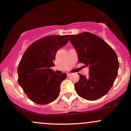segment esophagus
<instances>
[{
    "label": "esophagus",
    "mask_w": 131,
    "mask_h": 131,
    "mask_svg": "<svg viewBox=\"0 0 131 131\" xmlns=\"http://www.w3.org/2000/svg\"><path fill=\"white\" fill-rule=\"evenodd\" d=\"M71 74L70 73H67V76H70Z\"/></svg>",
    "instance_id": "obj_1"
}]
</instances>
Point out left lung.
Here are the masks:
<instances>
[{
	"mask_svg": "<svg viewBox=\"0 0 131 131\" xmlns=\"http://www.w3.org/2000/svg\"><path fill=\"white\" fill-rule=\"evenodd\" d=\"M69 40L77 51L79 62L89 67L88 77L79 74L75 90L85 100H98L107 94L118 75L116 53L105 40L91 32L71 35Z\"/></svg>",
	"mask_w": 131,
	"mask_h": 131,
	"instance_id": "1",
	"label": "left lung"
}]
</instances>
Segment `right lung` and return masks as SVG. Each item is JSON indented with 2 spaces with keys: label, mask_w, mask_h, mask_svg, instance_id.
Returning <instances> with one entry per match:
<instances>
[{
  "label": "right lung",
  "mask_w": 131,
  "mask_h": 131,
  "mask_svg": "<svg viewBox=\"0 0 131 131\" xmlns=\"http://www.w3.org/2000/svg\"><path fill=\"white\" fill-rule=\"evenodd\" d=\"M70 35H51L28 47L18 67V82L31 101L46 105L56 100L61 82L67 75L57 74L54 67L57 52L68 42Z\"/></svg>",
  "instance_id": "add662e5"
}]
</instances>
